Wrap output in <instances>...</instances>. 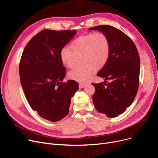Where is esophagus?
<instances>
[{
	"instance_id": "esophagus-1",
	"label": "esophagus",
	"mask_w": 158,
	"mask_h": 158,
	"mask_svg": "<svg viewBox=\"0 0 158 158\" xmlns=\"http://www.w3.org/2000/svg\"><path fill=\"white\" fill-rule=\"evenodd\" d=\"M85 84H83V83H80L79 85V88H84L85 87Z\"/></svg>"
}]
</instances>
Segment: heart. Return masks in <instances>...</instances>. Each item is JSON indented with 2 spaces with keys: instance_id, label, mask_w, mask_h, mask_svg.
<instances>
[{
  "instance_id": "heart-1",
  "label": "heart",
  "mask_w": 158,
  "mask_h": 158,
  "mask_svg": "<svg viewBox=\"0 0 158 158\" xmlns=\"http://www.w3.org/2000/svg\"><path fill=\"white\" fill-rule=\"evenodd\" d=\"M110 54V44L102 32H93L75 39L70 48L63 47L60 51L61 63L71 69L79 57L81 64L68 73L69 77L79 82H87L95 69H101L107 63Z\"/></svg>"
}]
</instances>
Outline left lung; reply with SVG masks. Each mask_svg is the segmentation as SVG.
<instances>
[{
  "label": "left lung",
  "mask_w": 158,
  "mask_h": 158,
  "mask_svg": "<svg viewBox=\"0 0 158 158\" xmlns=\"http://www.w3.org/2000/svg\"><path fill=\"white\" fill-rule=\"evenodd\" d=\"M89 30L102 32L109 40V60L97 76L110 80L93 83V102L96 110L107 117L123 113L133 102L139 86L140 60L131 39L122 31L110 26H97ZM106 86H105V85Z\"/></svg>",
  "instance_id": "1"
}]
</instances>
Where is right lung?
<instances>
[{"instance_id": "add662e5", "label": "right lung", "mask_w": 158, "mask_h": 158, "mask_svg": "<svg viewBox=\"0 0 158 158\" xmlns=\"http://www.w3.org/2000/svg\"><path fill=\"white\" fill-rule=\"evenodd\" d=\"M77 33L76 31L45 29L25 47L19 65L21 85L31 108L51 122L63 119L69 113L71 98L79 89L77 82H63L66 69L61 61V50Z\"/></svg>"}]
</instances>
